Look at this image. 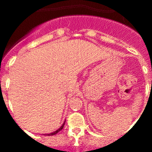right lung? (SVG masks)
Instances as JSON below:
<instances>
[{"label":"right lung","mask_w":152,"mask_h":152,"mask_svg":"<svg viewBox=\"0 0 152 152\" xmlns=\"http://www.w3.org/2000/svg\"><path fill=\"white\" fill-rule=\"evenodd\" d=\"M64 123H65V121H64V123H63V124L61 125V126H60V128H59V129H58L56 130V131L53 132H52V133H49V134H45V135H56V134H57L58 132H60V131H61V130L62 129H63V127H64Z\"/></svg>","instance_id":"obj_1"}]
</instances>
